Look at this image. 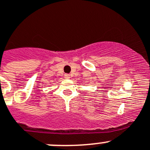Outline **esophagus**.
Here are the masks:
<instances>
[{"mask_svg":"<svg viewBox=\"0 0 150 150\" xmlns=\"http://www.w3.org/2000/svg\"><path fill=\"white\" fill-rule=\"evenodd\" d=\"M64 78H67V79H69V78H70V75H69V74H65V75H64Z\"/></svg>","mask_w":150,"mask_h":150,"instance_id":"34e87169","label":"esophagus"}]
</instances>
